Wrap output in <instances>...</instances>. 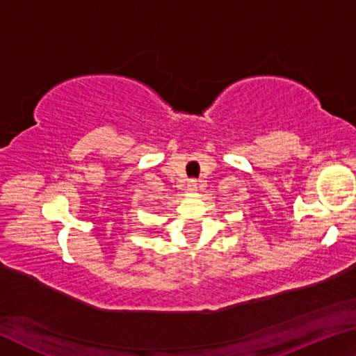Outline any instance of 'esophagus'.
I'll return each mask as SVG.
<instances>
[{
  "label": "esophagus",
  "instance_id": "esophagus-1",
  "mask_svg": "<svg viewBox=\"0 0 356 356\" xmlns=\"http://www.w3.org/2000/svg\"><path fill=\"white\" fill-rule=\"evenodd\" d=\"M186 188H188V191H197V180L195 179H190L188 184H186Z\"/></svg>",
  "mask_w": 356,
  "mask_h": 356
}]
</instances>
